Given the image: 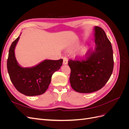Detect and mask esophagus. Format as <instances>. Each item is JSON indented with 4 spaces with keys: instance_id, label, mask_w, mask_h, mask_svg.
Here are the masks:
<instances>
[{
    "instance_id": "1",
    "label": "esophagus",
    "mask_w": 129,
    "mask_h": 129,
    "mask_svg": "<svg viewBox=\"0 0 129 129\" xmlns=\"http://www.w3.org/2000/svg\"><path fill=\"white\" fill-rule=\"evenodd\" d=\"M68 58L66 57V56H64L63 57V64H67L68 63Z\"/></svg>"
}]
</instances>
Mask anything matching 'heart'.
Segmentation results:
<instances>
[{
	"mask_svg": "<svg viewBox=\"0 0 129 129\" xmlns=\"http://www.w3.org/2000/svg\"><path fill=\"white\" fill-rule=\"evenodd\" d=\"M89 47H85L81 50L80 52V56L82 57H86L89 54Z\"/></svg>",
	"mask_w": 129,
	"mask_h": 129,
	"instance_id": "obj_1",
	"label": "heart"
}]
</instances>
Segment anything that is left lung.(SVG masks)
I'll return each mask as SVG.
<instances>
[{
  "label": "left lung",
  "instance_id": "obj_1",
  "mask_svg": "<svg viewBox=\"0 0 129 129\" xmlns=\"http://www.w3.org/2000/svg\"><path fill=\"white\" fill-rule=\"evenodd\" d=\"M95 48L84 58L69 60L71 87L80 93H90L103 88L112 73L114 57L111 42L104 30L95 27Z\"/></svg>",
  "mask_w": 129,
  "mask_h": 129
}]
</instances>
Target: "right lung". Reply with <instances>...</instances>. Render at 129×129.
Wrapping results in <instances>:
<instances>
[{
    "label": "right lung",
    "instance_id": "add662e5",
    "mask_svg": "<svg viewBox=\"0 0 129 129\" xmlns=\"http://www.w3.org/2000/svg\"><path fill=\"white\" fill-rule=\"evenodd\" d=\"M18 37L11 45L7 61L10 80L17 90L28 96H37L45 92L51 81L53 73L61 67L63 60H46L32 68H22L14 55V49Z\"/></svg>",
    "mask_w": 129,
    "mask_h": 129
}]
</instances>
